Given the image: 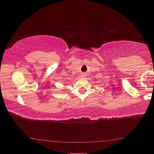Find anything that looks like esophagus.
Instances as JSON below:
<instances>
[{"label": "esophagus", "mask_w": 154, "mask_h": 154, "mask_svg": "<svg viewBox=\"0 0 154 154\" xmlns=\"http://www.w3.org/2000/svg\"><path fill=\"white\" fill-rule=\"evenodd\" d=\"M85 76H86V73H82V75H81L82 77H84Z\"/></svg>", "instance_id": "1"}]
</instances>
